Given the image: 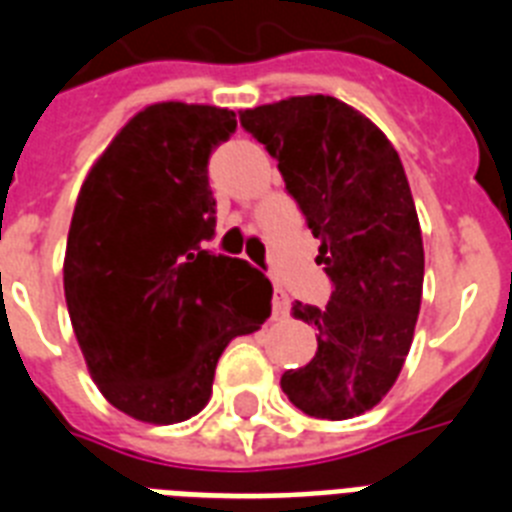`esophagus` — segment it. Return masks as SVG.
<instances>
[{"mask_svg": "<svg viewBox=\"0 0 512 512\" xmlns=\"http://www.w3.org/2000/svg\"><path fill=\"white\" fill-rule=\"evenodd\" d=\"M289 313V297L281 289L273 292V318H284Z\"/></svg>", "mask_w": 512, "mask_h": 512, "instance_id": "esophagus-1", "label": "esophagus"}]
</instances>
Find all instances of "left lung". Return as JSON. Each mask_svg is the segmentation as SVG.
<instances>
[{
  "label": "left lung",
  "instance_id": "1",
  "mask_svg": "<svg viewBox=\"0 0 512 512\" xmlns=\"http://www.w3.org/2000/svg\"><path fill=\"white\" fill-rule=\"evenodd\" d=\"M239 120L278 160L334 284L326 307H292L318 328V352L281 389L302 413L347 421L392 389L421 310L423 239L405 168L384 131L336 97H289Z\"/></svg>",
  "mask_w": 512,
  "mask_h": 512
}]
</instances>
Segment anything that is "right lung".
I'll return each mask as SVG.
<instances>
[{
	"mask_svg": "<svg viewBox=\"0 0 512 512\" xmlns=\"http://www.w3.org/2000/svg\"><path fill=\"white\" fill-rule=\"evenodd\" d=\"M234 131L228 107L149 105L78 191L62 265L70 323L99 392L136 421L197 415L220 352L270 315L260 270L202 249L215 234L207 160Z\"/></svg>",
	"mask_w": 512,
	"mask_h": 512,
	"instance_id": "1",
	"label": "right lung"
}]
</instances>
